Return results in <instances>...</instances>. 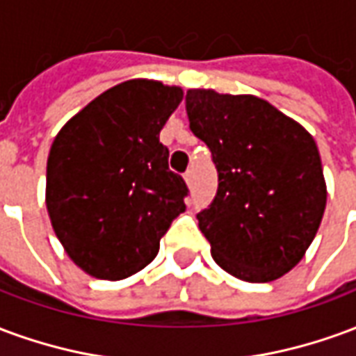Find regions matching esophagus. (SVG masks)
<instances>
[{"label":"esophagus","mask_w":356,"mask_h":356,"mask_svg":"<svg viewBox=\"0 0 356 356\" xmlns=\"http://www.w3.org/2000/svg\"><path fill=\"white\" fill-rule=\"evenodd\" d=\"M185 181H186V185L191 186V183H193V170H188L185 173Z\"/></svg>","instance_id":"esophagus-1"}]
</instances>
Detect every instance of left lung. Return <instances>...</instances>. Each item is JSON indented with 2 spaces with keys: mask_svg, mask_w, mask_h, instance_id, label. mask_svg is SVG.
I'll return each instance as SVG.
<instances>
[{
  "mask_svg": "<svg viewBox=\"0 0 356 356\" xmlns=\"http://www.w3.org/2000/svg\"><path fill=\"white\" fill-rule=\"evenodd\" d=\"M185 102L219 175L216 198L196 216L211 257L246 282L280 278L303 259L326 208L316 143L254 95L188 89Z\"/></svg>",
  "mask_w": 356,
  "mask_h": 356,
  "instance_id": "1",
  "label": "left lung"
}]
</instances>
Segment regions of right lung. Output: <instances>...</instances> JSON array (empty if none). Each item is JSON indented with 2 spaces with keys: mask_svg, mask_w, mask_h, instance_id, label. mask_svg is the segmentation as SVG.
I'll use <instances>...</instances> for the list:
<instances>
[{
  "mask_svg": "<svg viewBox=\"0 0 356 356\" xmlns=\"http://www.w3.org/2000/svg\"><path fill=\"white\" fill-rule=\"evenodd\" d=\"M183 89L127 80L70 118L47 158L45 204L68 257L88 275L122 280L154 259L186 209L185 181L160 143Z\"/></svg>",
  "mask_w": 356,
  "mask_h": 356,
  "instance_id": "add662e5",
  "label": "right lung"
}]
</instances>
